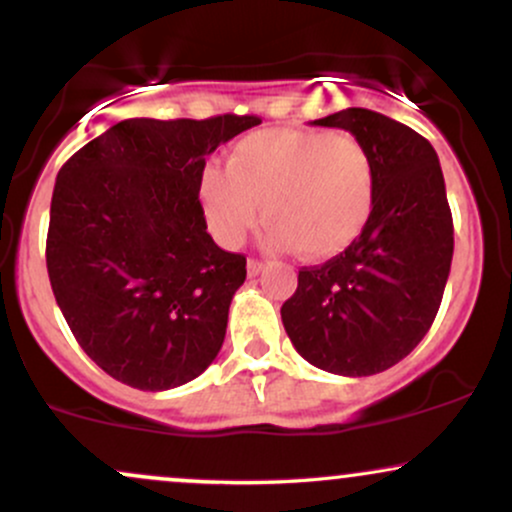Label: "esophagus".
Returning <instances> with one entry per match:
<instances>
[{"label": "esophagus", "instance_id": "34e87169", "mask_svg": "<svg viewBox=\"0 0 512 512\" xmlns=\"http://www.w3.org/2000/svg\"><path fill=\"white\" fill-rule=\"evenodd\" d=\"M264 267H267V264H264L262 260H255V257H252V260H248V274L250 276H257Z\"/></svg>", "mask_w": 512, "mask_h": 512}]
</instances>
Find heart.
Masks as SVG:
<instances>
[{"label":"heart","instance_id":"1","mask_svg":"<svg viewBox=\"0 0 512 512\" xmlns=\"http://www.w3.org/2000/svg\"><path fill=\"white\" fill-rule=\"evenodd\" d=\"M375 197L370 151L325 129L252 132L228 151L226 170L209 166L199 180L204 216L223 245L243 243L264 214L269 245L296 248L305 260L349 250L366 231Z\"/></svg>","mask_w":512,"mask_h":512}]
</instances>
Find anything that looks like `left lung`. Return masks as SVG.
<instances>
[{"mask_svg": "<svg viewBox=\"0 0 512 512\" xmlns=\"http://www.w3.org/2000/svg\"><path fill=\"white\" fill-rule=\"evenodd\" d=\"M370 151L378 197L361 238L325 264L303 267L281 322L305 361L327 373L375 375L426 337L452 262V214L438 154L419 132L366 108L315 120Z\"/></svg>", "mask_w": 512, "mask_h": 512, "instance_id": "obj_1", "label": "left lung"}]
</instances>
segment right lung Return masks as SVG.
<instances>
[{"mask_svg": "<svg viewBox=\"0 0 512 512\" xmlns=\"http://www.w3.org/2000/svg\"><path fill=\"white\" fill-rule=\"evenodd\" d=\"M255 115L117 122L57 173L52 293L81 349L115 380L170 390L209 368L245 257L207 233L199 180L216 146Z\"/></svg>", "mask_w": 512, "mask_h": 512, "instance_id": "right-lung-1", "label": "right lung"}]
</instances>
